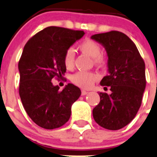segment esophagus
<instances>
[{"label": "esophagus", "instance_id": "1", "mask_svg": "<svg viewBox=\"0 0 157 157\" xmlns=\"http://www.w3.org/2000/svg\"><path fill=\"white\" fill-rule=\"evenodd\" d=\"M87 93H88V92L86 91V90H82V91H81L82 96H85V95H86Z\"/></svg>", "mask_w": 157, "mask_h": 157}]
</instances>
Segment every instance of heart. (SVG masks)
<instances>
[{"instance_id": "obj_1", "label": "heart", "mask_w": 157, "mask_h": 157, "mask_svg": "<svg viewBox=\"0 0 157 157\" xmlns=\"http://www.w3.org/2000/svg\"><path fill=\"white\" fill-rule=\"evenodd\" d=\"M78 48L83 53L93 58V63L99 67H103L107 63V58L105 55L101 53V46L98 42L90 39H85L78 45ZM64 66L67 69H72L74 65V52L70 48L64 52ZM98 75L93 72L78 71L73 74L71 80L73 83L83 89H90L93 86L97 80Z\"/></svg>"}]
</instances>
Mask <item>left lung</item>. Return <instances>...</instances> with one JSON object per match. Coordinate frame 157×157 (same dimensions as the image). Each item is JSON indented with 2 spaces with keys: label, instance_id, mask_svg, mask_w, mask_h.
<instances>
[{
  "label": "left lung",
  "instance_id": "obj_1",
  "mask_svg": "<svg viewBox=\"0 0 157 157\" xmlns=\"http://www.w3.org/2000/svg\"><path fill=\"white\" fill-rule=\"evenodd\" d=\"M91 38L107 52L109 74L100 84L110 86L112 91L110 95L99 93L100 102L93 109V118L105 129L119 130L134 119L141 105L146 87L144 61L135 44L124 33L110 31Z\"/></svg>",
  "mask_w": 157,
  "mask_h": 157
}]
</instances>
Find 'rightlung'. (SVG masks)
<instances>
[{"label": "right lung", "mask_w": 157, "mask_h": 157, "mask_svg": "<svg viewBox=\"0 0 157 157\" xmlns=\"http://www.w3.org/2000/svg\"><path fill=\"white\" fill-rule=\"evenodd\" d=\"M83 35L82 30L48 26L25 45L18 64L19 93L26 113L39 127L60 128L71 117V105L81 94L80 88L68 83L61 91L52 80L62 78L64 52Z\"/></svg>", "instance_id": "add662e5"}]
</instances>
